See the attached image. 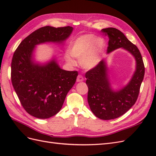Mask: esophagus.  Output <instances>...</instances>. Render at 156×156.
Returning <instances> with one entry per match:
<instances>
[{"instance_id": "1", "label": "esophagus", "mask_w": 156, "mask_h": 156, "mask_svg": "<svg viewBox=\"0 0 156 156\" xmlns=\"http://www.w3.org/2000/svg\"><path fill=\"white\" fill-rule=\"evenodd\" d=\"M84 81V77L81 75H79L77 77V82H82Z\"/></svg>"}]
</instances>
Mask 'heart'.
<instances>
[{
	"mask_svg": "<svg viewBox=\"0 0 156 156\" xmlns=\"http://www.w3.org/2000/svg\"><path fill=\"white\" fill-rule=\"evenodd\" d=\"M105 45V40L92 34L81 35L70 44L68 53L64 58L69 65H74L75 62L73 57L80 60L82 67L90 69L96 67L100 62L101 55Z\"/></svg>",
	"mask_w": 156,
	"mask_h": 156,
	"instance_id": "heart-1",
	"label": "heart"
}]
</instances>
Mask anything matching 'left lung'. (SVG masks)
<instances>
[{
  "label": "left lung",
  "instance_id": "left-lung-1",
  "mask_svg": "<svg viewBox=\"0 0 156 156\" xmlns=\"http://www.w3.org/2000/svg\"><path fill=\"white\" fill-rule=\"evenodd\" d=\"M101 31L107 35L109 40L107 53L122 48L129 51L136 60V70L131 81L117 91L113 90L111 87L104 60L85 74L90 108L96 117L107 120L123 115L135 104L144 79L145 68L137 47L132 44L120 30L115 28H107Z\"/></svg>",
  "mask_w": 156,
  "mask_h": 156
}]
</instances>
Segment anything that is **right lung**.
<instances>
[{"instance_id":"add662e5","label":"right lung","mask_w":156,"mask_h":156,"mask_svg":"<svg viewBox=\"0 0 156 156\" xmlns=\"http://www.w3.org/2000/svg\"><path fill=\"white\" fill-rule=\"evenodd\" d=\"M72 31L69 26L41 27L25 37L14 52L11 64L13 88L25 110L37 119H48L60 111L78 72L61 69L55 59L45 64L35 63L33 51L40 44H62Z\"/></svg>"}]
</instances>
